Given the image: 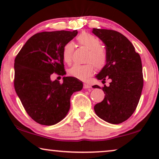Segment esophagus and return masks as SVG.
<instances>
[{
    "instance_id": "1",
    "label": "esophagus",
    "mask_w": 159,
    "mask_h": 159,
    "mask_svg": "<svg viewBox=\"0 0 159 159\" xmlns=\"http://www.w3.org/2000/svg\"><path fill=\"white\" fill-rule=\"evenodd\" d=\"M83 88H84V89H88V88H90L91 86H90V84H88V83H84V84H83Z\"/></svg>"
}]
</instances>
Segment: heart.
Listing matches in <instances>:
<instances>
[{
	"instance_id": "heart-1",
	"label": "heart",
	"mask_w": 159,
	"mask_h": 159,
	"mask_svg": "<svg viewBox=\"0 0 159 159\" xmlns=\"http://www.w3.org/2000/svg\"><path fill=\"white\" fill-rule=\"evenodd\" d=\"M80 45L89 50L87 57V61H90L84 65L75 64L69 70V75L81 80H85L94 73L95 66L98 69H102L107 61V53L104 48L101 45V41L97 37L88 32H82L77 38ZM74 51V45L69 42L63 48L62 57L67 64L71 62ZM92 63H91V62Z\"/></svg>"
}]
</instances>
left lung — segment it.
I'll return each mask as SVG.
<instances>
[{"instance_id": "left-lung-1", "label": "left lung", "mask_w": 159, "mask_h": 159, "mask_svg": "<svg viewBox=\"0 0 159 159\" xmlns=\"http://www.w3.org/2000/svg\"><path fill=\"white\" fill-rule=\"evenodd\" d=\"M92 32L106 45L107 61L95 76L109 86L104 85L105 97L94 106L95 114L103 120L118 125L129 119L135 111L143 87L142 62L132 43L120 32L95 29ZM93 88H100L98 85Z\"/></svg>"}]
</instances>
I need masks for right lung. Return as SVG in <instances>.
Wrapping results in <instances>:
<instances>
[{
	"instance_id": "add662e5",
	"label": "right lung",
	"mask_w": 159,
	"mask_h": 159,
	"mask_svg": "<svg viewBox=\"0 0 159 159\" xmlns=\"http://www.w3.org/2000/svg\"><path fill=\"white\" fill-rule=\"evenodd\" d=\"M77 33V30L37 33L15 58V90L29 116L42 125H54L64 119L71 95L83 88L82 82L73 77H64L62 84L51 79L54 72L66 75L63 48Z\"/></svg>"
}]
</instances>
